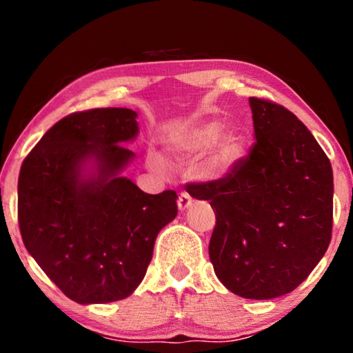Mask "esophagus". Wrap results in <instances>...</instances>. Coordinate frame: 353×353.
I'll use <instances>...</instances> for the list:
<instances>
[{
    "label": "esophagus",
    "mask_w": 353,
    "mask_h": 353,
    "mask_svg": "<svg viewBox=\"0 0 353 353\" xmlns=\"http://www.w3.org/2000/svg\"><path fill=\"white\" fill-rule=\"evenodd\" d=\"M177 205H179V210H181V212L187 210V208L191 205V196L188 193H181V194H179Z\"/></svg>",
    "instance_id": "obj_1"
}]
</instances>
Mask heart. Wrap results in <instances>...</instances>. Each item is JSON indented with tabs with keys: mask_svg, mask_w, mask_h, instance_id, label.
Segmentation results:
<instances>
[{
	"mask_svg": "<svg viewBox=\"0 0 353 353\" xmlns=\"http://www.w3.org/2000/svg\"><path fill=\"white\" fill-rule=\"evenodd\" d=\"M224 124L221 121L202 123L176 141L177 152L187 157H201L208 152L205 172L210 177H221L229 172L241 159L246 139L241 130L232 129L223 134ZM149 163L162 168L159 155H151Z\"/></svg>",
	"mask_w": 353,
	"mask_h": 353,
	"instance_id": "obj_1",
	"label": "heart"
}]
</instances>
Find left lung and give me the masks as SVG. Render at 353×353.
Masks as SVG:
<instances>
[{"label": "left lung", "instance_id": "8db88e82", "mask_svg": "<svg viewBox=\"0 0 353 353\" xmlns=\"http://www.w3.org/2000/svg\"><path fill=\"white\" fill-rule=\"evenodd\" d=\"M255 143L224 177L187 185L210 201L216 225L208 244L214 274L246 299L296 290L332 240L333 172L319 143L294 113L249 98Z\"/></svg>", "mask_w": 353, "mask_h": 353}]
</instances>
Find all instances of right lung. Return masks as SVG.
<instances>
[{
  "label": "right lung",
  "mask_w": 353,
  "mask_h": 353,
  "mask_svg": "<svg viewBox=\"0 0 353 353\" xmlns=\"http://www.w3.org/2000/svg\"><path fill=\"white\" fill-rule=\"evenodd\" d=\"M130 109H92L57 121L26 155L19 176L23 243L59 290L77 303L132 294L159 232L177 214L176 191H141L119 172L135 154Z\"/></svg>",
  "instance_id": "1"
}]
</instances>
